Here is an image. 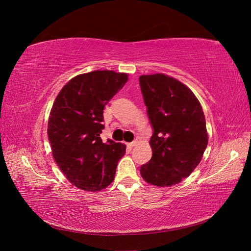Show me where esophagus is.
I'll list each match as a JSON object with an SVG mask.
<instances>
[{
  "mask_svg": "<svg viewBox=\"0 0 251 251\" xmlns=\"http://www.w3.org/2000/svg\"><path fill=\"white\" fill-rule=\"evenodd\" d=\"M126 144H127V147L133 148V147H135V146H136V144H137V141L134 140V141H132V142H130V143H126Z\"/></svg>",
  "mask_w": 251,
  "mask_h": 251,
  "instance_id": "1",
  "label": "esophagus"
}]
</instances>
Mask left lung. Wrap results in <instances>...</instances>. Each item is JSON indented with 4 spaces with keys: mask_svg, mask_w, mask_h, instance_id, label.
I'll return each instance as SVG.
<instances>
[{
    "mask_svg": "<svg viewBox=\"0 0 251 251\" xmlns=\"http://www.w3.org/2000/svg\"><path fill=\"white\" fill-rule=\"evenodd\" d=\"M139 85L153 135L151 160L141 177L156 186H172L193 173L208 137L205 116L191 89L169 75H141Z\"/></svg>",
    "mask_w": 251,
    "mask_h": 251,
    "instance_id": "1",
    "label": "left lung"
}]
</instances>
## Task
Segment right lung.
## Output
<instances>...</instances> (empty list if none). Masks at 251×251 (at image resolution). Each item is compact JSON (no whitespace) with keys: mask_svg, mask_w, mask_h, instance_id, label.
<instances>
[{"mask_svg":"<svg viewBox=\"0 0 251 251\" xmlns=\"http://www.w3.org/2000/svg\"><path fill=\"white\" fill-rule=\"evenodd\" d=\"M126 73L96 70L77 75L60 90L52 105L48 138L52 155L66 178L82 191L98 192L114 180L120 142L100 138L103 109L125 86Z\"/></svg>","mask_w":251,"mask_h":251,"instance_id":"right-lung-1","label":"right lung"}]
</instances>
